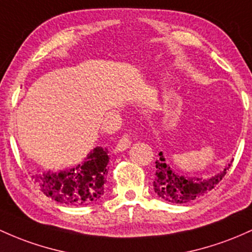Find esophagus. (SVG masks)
Masks as SVG:
<instances>
[{"instance_id":"1","label":"esophagus","mask_w":252,"mask_h":252,"mask_svg":"<svg viewBox=\"0 0 252 252\" xmlns=\"http://www.w3.org/2000/svg\"><path fill=\"white\" fill-rule=\"evenodd\" d=\"M131 142H132V139H131L130 135H128V134L123 135V136L121 137V140L118 141V143H117V146H116L115 151L116 152L126 151V149H128L129 147H130Z\"/></svg>"}]
</instances>
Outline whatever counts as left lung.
<instances>
[{"label": "left lung", "mask_w": 252, "mask_h": 252, "mask_svg": "<svg viewBox=\"0 0 252 252\" xmlns=\"http://www.w3.org/2000/svg\"><path fill=\"white\" fill-rule=\"evenodd\" d=\"M232 161L218 175L202 179L178 173L170 167L162 152H160L159 159L156 161V176L153 182L154 192L162 200L171 203L190 202L214 189L215 185L225 177L226 171L231 167Z\"/></svg>", "instance_id": "8db88e82"}]
</instances>
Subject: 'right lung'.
<instances>
[{"label":"right lung","instance_id":"add662e5","mask_svg":"<svg viewBox=\"0 0 252 252\" xmlns=\"http://www.w3.org/2000/svg\"><path fill=\"white\" fill-rule=\"evenodd\" d=\"M107 149L95 147L82 164L61 172L32 176L45 196L68 206H87L96 202L105 192L109 156Z\"/></svg>","mask_w":252,"mask_h":252}]
</instances>
